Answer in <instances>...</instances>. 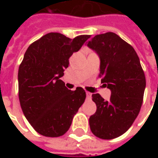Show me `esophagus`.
<instances>
[{
  "instance_id": "34e87169",
  "label": "esophagus",
  "mask_w": 158,
  "mask_h": 158,
  "mask_svg": "<svg viewBox=\"0 0 158 158\" xmlns=\"http://www.w3.org/2000/svg\"><path fill=\"white\" fill-rule=\"evenodd\" d=\"M91 96H92V94L90 92H86V97H87V99H90Z\"/></svg>"
}]
</instances>
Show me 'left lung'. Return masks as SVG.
<instances>
[{
	"mask_svg": "<svg viewBox=\"0 0 158 158\" xmlns=\"http://www.w3.org/2000/svg\"><path fill=\"white\" fill-rule=\"evenodd\" d=\"M87 45L99 56V76L112 92L109 101L100 94L92 95L96 112L89 117L90 130L101 139H114L124 134L139 114L145 73L135 49L115 33L97 35Z\"/></svg>",
	"mask_w": 158,
	"mask_h": 158,
	"instance_id": "left-lung-1",
	"label": "left lung"
}]
</instances>
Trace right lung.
Segmentation results:
<instances>
[{
    "label": "right lung",
    "instance_id": "right-lung-1",
    "mask_svg": "<svg viewBox=\"0 0 158 158\" xmlns=\"http://www.w3.org/2000/svg\"><path fill=\"white\" fill-rule=\"evenodd\" d=\"M89 37L83 35L70 39L60 33H49L26 51L18 74L19 102L27 120L41 135H63L85 100V89L70 90L60 78L69 67V57Z\"/></svg>",
    "mask_w": 158,
    "mask_h": 158
}]
</instances>
